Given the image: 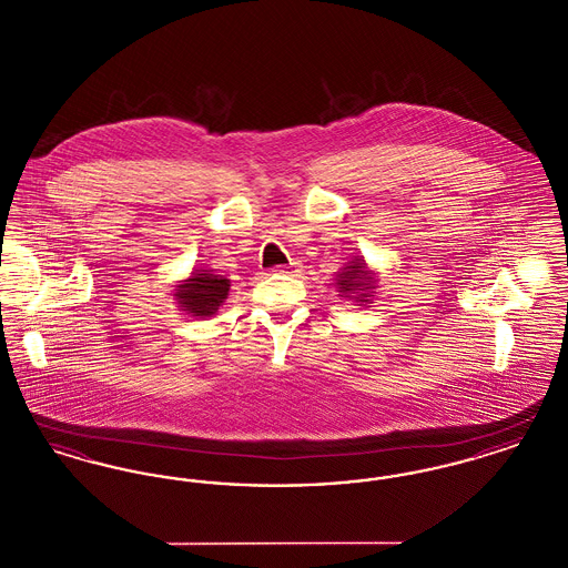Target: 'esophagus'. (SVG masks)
Listing matches in <instances>:
<instances>
[{"instance_id":"obj_1","label":"esophagus","mask_w":568,"mask_h":568,"mask_svg":"<svg viewBox=\"0 0 568 568\" xmlns=\"http://www.w3.org/2000/svg\"><path fill=\"white\" fill-rule=\"evenodd\" d=\"M300 271V262H292L290 266H276L274 272H297Z\"/></svg>"}]
</instances>
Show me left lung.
I'll list each match as a JSON object with an SVG mask.
<instances>
[{"instance_id": "8db88e82", "label": "left lung", "mask_w": 568, "mask_h": 568, "mask_svg": "<svg viewBox=\"0 0 568 568\" xmlns=\"http://www.w3.org/2000/svg\"><path fill=\"white\" fill-rule=\"evenodd\" d=\"M368 274L371 272L366 271L364 264L355 262L353 266H347V271L343 272V276L338 278V285H341L343 292H352V290H357V287H366L368 290V285H371V276ZM359 296H366V294H359Z\"/></svg>"}]
</instances>
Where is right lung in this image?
<instances>
[{
    "label": "right lung",
    "mask_w": 568,
    "mask_h": 568,
    "mask_svg": "<svg viewBox=\"0 0 568 568\" xmlns=\"http://www.w3.org/2000/svg\"><path fill=\"white\" fill-rule=\"evenodd\" d=\"M230 281L211 271H195L183 285H179L176 297L193 315H213L221 302L227 297Z\"/></svg>",
    "instance_id": "obj_1"
}]
</instances>
